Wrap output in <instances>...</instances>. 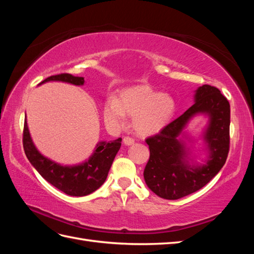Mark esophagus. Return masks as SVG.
I'll list each match as a JSON object with an SVG mask.
<instances>
[{"instance_id":"obj_1","label":"esophagus","mask_w":254,"mask_h":254,"mask_svg":"<svg viewBox=\"0 0 254 254\" xmlns=\"http://www.w3.org/2000/svg\"><path fill=\"white\" fill-rule=\"evenodd\" d=\"M123 142H124V144L127 145V146H130V145L134 144V140L132 139V137H129V136L124 137V139H123Z\"/></svg>"}]
</instances>
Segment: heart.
I'll return each instance as SVG.
<instances>
[{
    "label": "heart",
    "mask_w": 254,
    "mask_h": 254,
    "mask_svg": "<svg viewBox=\"0 0 254 254\" xmlns=\"http://www.w3.org/2000/svg\"><path fill=\"white\" fill-rule=\"evenodd\" d=\"M175 112V99L147 84L122 90L118 99L110 97L103 106V119L107 128L111 131L123 129L127 115L132 117V127L141 136L160 132L171 122Z\"/></svg>",
    "instance_id": "1"
}]
</instances>
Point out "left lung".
<instances>
[{
  "instance_id": "left-lung-1",
  "label": "left lung",
  "mask_w": 254,
  "mask_h": 254,
  "mask_svg": "<svg viewBox=\"0 0 254 254\" xmlns=\"http://www.w3.org/2000/svg\"><path fill=\"white\" fill-rule=\"evenodd\" d=\"M194 105L161 132L146 139L150 157L144 170L147 187L168 200L188 196L203 188L226 163L230 144V104L220 91L209 84L199 87ZM197 115L208 118L201 136L207 157L202 164L195 161L188 142H193L185 131Z\"/></svg>"
}]
</instances>
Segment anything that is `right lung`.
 I'll return each instance as SVG.
<instances>
[{
    "instance_id": "obj_1",
    "label": "right lung",
    "mask_w": 254,
    "mask_h": 254,
    "mask_svg": "<svg viewBox=\"0 0 254 254\" xmlns=\"http://www.w3.org/2000/svg\"><path fill=\"white\" fill-rule=\"evenodd\" d=\"M49 81H63L74 86L84 84L83 77H76L71 74H59L50 76L40 82L39 86ZM121 137L110 142L101 141L96 144L93 153L84 162L76 165H61L44 157L37 149L30 136L25 115L23 147L28 161L49 183L70 196H86L102 187L121 148Z\"/></svg>"
}]
</instances>
